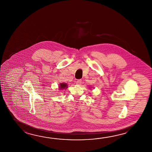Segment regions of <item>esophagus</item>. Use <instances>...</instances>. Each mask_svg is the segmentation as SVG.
<instances>
[{
    "mask_svg": "<svg viewBox=\"0 0 152 152\" xmlns=\"http://www.w3.org/2000/svg\"><path fill=\"white\" fill-rule=\"evenodd\" d=\"M76 83L77 85H81L82 83V80H78L76 82Z\"/></svg>",
    "mask_w": 152,
    "mask_h": 152,
    "instance_id": "esophagus-1",
    "label": "esophagus"
}]
</instances>
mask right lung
Listing matches in <instances>:
<instances>
[{
    "mask_svg": "<svg viewBox=\"0 0 152 152\" xmlns=\"http://www.w3.org/2000/svg\"><path fill=\"white\" fill-rule=\"evenodd\" d=\"M67 86H68L67 84L66 83H64L60 84V86H59V89H64V88H67Z\"/></svg>",
    "mask_w": 152,
    "mask_h": 152,
    "instance_id": "1",
    "label": "right lung"
}]
</instances>
